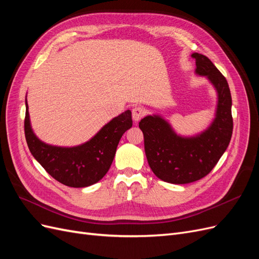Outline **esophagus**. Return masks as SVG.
Wrapping results in <instances>:
<instances>
[{"mask_svg": "<svg viewBox=\"0 0 259 259\" xmlns=\"http://www.w3.org/2000/svg\"><path fill=\"white\" fill-rule=\"evenodd\" d=\"M145 114H146L145 108L140 107V106L135 107V108H133V110H132V115H133V120H134V121L138 122L140 119H143Z\"/></svg>", "mask_w": 259, "mask_h": 259, "instance_id": "esophagus-1", "label": "esophagus"}]
</instances>
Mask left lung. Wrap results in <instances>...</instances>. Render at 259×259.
I'll return each mask as SVG.
<instances>
[{"label":"left lung","mask_w":259,"mask_h":259,"mask_svg":"<svg viewBox=\"0 0 259 259\" xmlns=\"http://www.w3.org/2000/svg\"><path fill=\"white\" fill-rule=\"evenodd\" d=\"M195 73L206 76L217 91L215 119L209 126L192 137L177 135L160 115H147L139 122L145 138L149 166L163 182L183 185L205 177L228 147L233 121L231 94L226 77L206 56L193 53Z\"/></svg>","instance_id":"8db88e82"}]
</instances>
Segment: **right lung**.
Wrapping results in <instances>:
<instances>
[{
	"mask_svg": "<svg viewBox=\"0 0 259 259\" xmlns=\"http://www.w3.org/2000/svg\"><path fill=\"white\" fill-rule=\"evenodd\" d=\"M132 125V112L126 110L85 144L75 147L48 145L31 128L26 98L25 135L29 150L53 178L68 187L83 188L98 183L110 168L120 139Z\"/></svg>",
	"mask_w": 259,
	"mask_h": 259,
	"instance_id": "add662e5",
	"label": "right lung"
}]
</instances>
